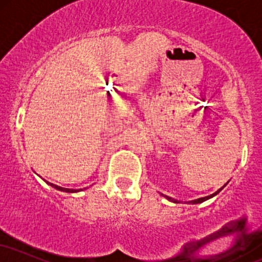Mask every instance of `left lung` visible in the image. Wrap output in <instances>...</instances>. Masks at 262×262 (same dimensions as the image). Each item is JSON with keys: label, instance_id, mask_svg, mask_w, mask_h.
<instances>
[{"label": "left lung", "instance_id": "8db88e82", "mask_svg": "<svg viewBox=\"0 0 262 262\" xmlns=\"http://www.w3.org/2000/svg\"><path fill=\"white\" fill-rule=\"evenodd\" d=\"M225 185H227V183H225ZM225 185H224V186H225ZM224 186H223V187H222V188H219L217 192H214V193H213V194H210V196H207V197H202V198H197V200H193V201H189V202H188V203H192V204H196V203H201V202H204V201H207V200H208V198H210V197H213V196H215V194H217V193H219V192H221V191H222V189H223V188H224ZM161 194H162V193H161ZM162 196H164L165 198H167V200H169V201H171V202H173V203H179V202H177V201H176V200H173V198H171V197H167V196H165V194H162Z\"/></svg>", "mask_w": 262, "mask_h": 262}]
</instances>
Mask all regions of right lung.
<instances>
[{"label":"right lung","mask_w":262,"mask_h":262,"mask_svg":"<svg viewBox=\"0 0 262 262\" xmlns=\"http://www.w3.org/2000/svg\"><path fill=\"white\" fill-rule=\"evenodd\" d=\"M45 182H47L49 186H52V187L59 189V191H62V192H69V193H74V192H79L80 191V189H71V188L60 187V186H56V185H54V183H50V182H48V181H45Z\"/></svg>","instance_id":"1"}]
</instances>
